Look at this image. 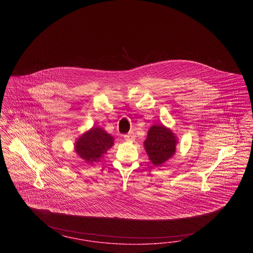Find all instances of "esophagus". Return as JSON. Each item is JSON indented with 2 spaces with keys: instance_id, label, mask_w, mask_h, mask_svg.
I'll use <instances>...</instances> for the list:
<instances>
[{
  "instance_id": "obj_1",
  "label": "esophagus",
  "mask_w": 253,
  "mask_h": 253,
  "mask_svg": "<svg viewBox=\"0 0 253 253\" xmlns=\"http://www.w3.org/2000/svg\"><path fill=\"white\" fill-rule=\"evenodd\" d=\"M124 139L126 140V141H128V142H133L134 140H135V135H134V133L133 132H129L128 134H125L124 136Z\"/></svg>"
}]
</instances>
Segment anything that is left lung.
Instances as JSON below:
<instances>
[{
    "label": "left lung",
    "instance_id": "1",
    "mask_svg": "<svg viewBox=\"0 0 253 253\" xmlns=\"http://www.w3.org/2000/svg\"><path fill=\"white\" fill-rule=\"evenodd\" d=\"M176 138L163 125H153L145 141L146 153L154 165L159 166L168 161L175 152Z\"/></svg>",
    "mask_w": 253,
    "mask_h": 253
}]
</instances>
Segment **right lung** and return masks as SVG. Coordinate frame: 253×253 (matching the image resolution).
<instances>
[{
	"label": "right lung",
	"mask_w": 253,
	"mask_h": 253,
	"mask_svg": "<svg viewBox=\"0 0 253 253\" xmlns=\"http://www.w3.org/2000/svg\"><path fill=\"white\" fill-rule=\"evenodd\" d=\"M113 137L101 128H92L77 141L75 149L86 162H95L113 146Z\"/></svg>",
	"instance_id": "1"
}]
</instances>
